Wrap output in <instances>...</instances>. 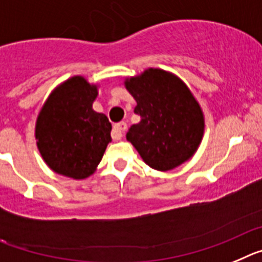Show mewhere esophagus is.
Instances as JSON below:
<instances>
[{
    "mask_svg": "<svg viewBox=\"0 0 262 262\" xmlns=\"http://www.w3.org/2000/svg\"><path fill=\"white\" fill-rule=\"evenodd\" d=\"M126 129H128V125L125 124V122H118L117 125H115L112 130L113 140H121L124 137V133Z\"/></svg>",
    "mask_w": 262,
    "mask_h": 262,
    "instance_id": "esophagus-1",
    "label": "esophagus"
}]
</instances>
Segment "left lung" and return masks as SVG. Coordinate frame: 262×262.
<instances>
[{"instance_id": "8db88e82", "label": "left lung", "mask_w": 262, "mask_h": 262, "mask_svg": "<svg viewBox=\"0 0 262 262\" xmlns=\"http://www.w3.org/2000/svg\"><path fill=\"white\" fill-rule=\"evenodd\" d=\"M141 117L132 125L126 140L144 162L158 171H169L194 156L204 133L199 103L178 76L149 68L125 80Z\"/></svg>"}]
</instances>
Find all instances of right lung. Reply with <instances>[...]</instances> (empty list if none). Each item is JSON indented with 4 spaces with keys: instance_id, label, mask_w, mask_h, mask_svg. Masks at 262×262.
I'll use <instances>...</instances> for the list:
<instances>
[{
    "instance_id": "1",
    "label": "right lung",
    "mask_w": 262,
    "mask_h": 262,
    "mask_svg": "<svg viewBox=\"0 0 262 262\" xmlns=\"http://www.w3.org/2000/svg\"><path fill=\"white\" fill-rule=\"evenodd\" d=\"M97 85L74 76L52 91L35 124L36 146L52 171L84 179L95 172L112 141V125L92 109Z\"/></svg>"
}]
</instances>
